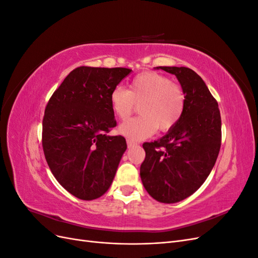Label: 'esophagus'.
I'll return each mask as SVG.
<instances>
[{"mask_svg": "<svg viewBox=\"0 0 258 258\" xmlns=\"http://www.w3.org/2000/svg\"><path fill=\"white\" fill-rule=\"evenodd\" d=\"M127 145H128V147H129V148H131V147H134V146H136V145H137V142L132 141V140L128 139V140H127Z\"/></svg>", "mask_w": 258, "mask_h": 258, "instance_id": "esophagus-1", "label": "esophagus"}]
</instances>
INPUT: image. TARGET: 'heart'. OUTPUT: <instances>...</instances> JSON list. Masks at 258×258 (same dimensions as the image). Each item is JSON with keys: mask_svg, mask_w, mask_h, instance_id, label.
Masks as SVG:
<instances>
[{"mask_svg": "<svg viewBox=\"0 0 258 258\" xmlns=\"http://www.w3.org/2000/svg\"><path fill=\"white\" fill-rule=\"evenodd\" d=\"M113 113L120 120H126L136 111V118L121 123L118 131L132 140L151 137L157 130L167 132L174 128L182 118L185 108V93L181 86L168 76L146 71L136 75L128 90L117 86L110 95Z\"/></svg>", "mask_w": 258, "mask_h": 258, "instance_id": "heart-1", "label": "heart"}]
</instances>
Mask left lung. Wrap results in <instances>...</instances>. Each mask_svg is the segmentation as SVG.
Returning a JSON list of instances; mask_svg holds the SVG:
<instances>
[{
    "label": "left lung",
    "mask_w": 258,
    "mask_h": 258,
    "mask_svg": "<svg viewBox=\"0 0 258 258\" xmlns=\"http://www.w3.org/2000/svg\"><path fill=\"white\" fill-rule=\"evenodd\" d=\"M158 68L176 76L185 108L165 137L143 144L140 175L154 199L174 204L196 191L213 169L222 143V119L217 101L196 72L185 67Z\"/></svg>",
    "instance_id": "left-lung-1"
}]
</instances>
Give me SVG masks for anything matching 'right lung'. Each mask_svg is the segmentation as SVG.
Returning a JSON list of instances; mask_svg holds the SVG:
<instances>
[{"instance_id": "right-lung-1", "label": "right lung", "mask_w": 258, "mask_h": 258, "mask_svg": "<svg viewBox=\"0 0 258 258\" xmlns=\"http://www.w3.org/2000/svg\"><path fill=\"white\" fill-rule=\"evenodd\" d=\"M132 70L79 67L54 90L43 117L42 146L60 185L82 200L111 186L126 139L107 136L116 127L111 91Z\"/></svg>"}]
</instances>
